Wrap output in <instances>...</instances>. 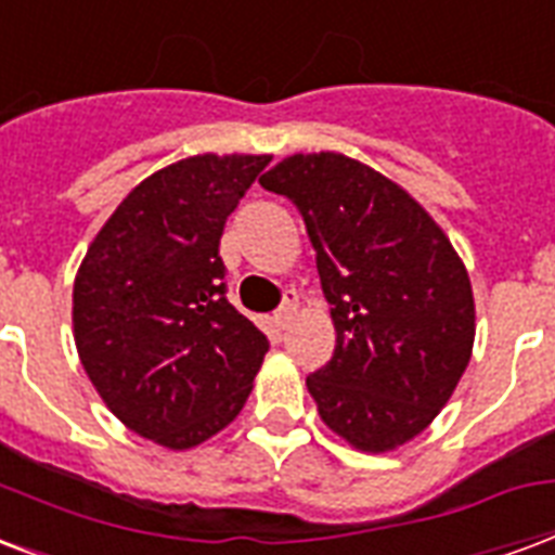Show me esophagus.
Here are the masks:
<instances>
[{"instance_id": "1", "label": "esophagus", "mask_w": 555, "mask_h": 555, "mask_svg": "<svg viewBox=\"0 0 555 555\" xmlns=\"http://www.w3.org/2000/svg\"><path fill=\"white\" fill-rule=\"evenodd\" d=\"M296 308H299V299H296L294 291H287L285 302H282V308L273 314V325H276V328H287V323L294 320Z\"/></svg>"}]
</instances>
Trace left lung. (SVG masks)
<instances>
[{"label": "left lung", "mask_w": 555, "mask_h": 555, "mask_svg": "<svg viewBox=\"0 0 555 555\" xmlns=\"http://www.w3.org/2000/svg\"><path fill=\"white\" fill-rule=\"evenodd\" d=\"M306 221L337 332L308 375L325 428L363 454L396 451L439 416L475 346V294L428 209L334 151L294 154L259 180Z\"/></svg>", "instance_id": "1"}]
</instances>
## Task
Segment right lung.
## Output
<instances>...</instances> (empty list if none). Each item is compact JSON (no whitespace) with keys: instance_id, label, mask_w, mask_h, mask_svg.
<instances>
[{"instance_id":"right-lung-1","label":"right lung","mask_w":555,"mask_h":555,"mask_svg":"<svg viewBox=\"0 0 555 555\" xmlns=\"http://www.w3.org/2000/svg\"><path fill=\"white\" fill-rule=\"evenodd\" d=\"M270 154H197L127 194L72 287V332L109 413L171 451L238 416L268 337L227 299L223 223Z\"/></svg>"}]
</instances>
